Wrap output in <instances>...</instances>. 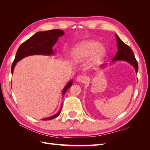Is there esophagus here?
I'll return each mask as SVG.
<instances>
[{"label": "esophagus", "instance_id": "esophagus-1", "mask_svg": "<svg viewBox=\"0 0 150 150\" xmlns=\"http://www.w3.org/2000/svg\"><path fill=\"white\" fill-rule=\"evenodd\" d=\"M76 81H78V82H79V83H84L85 81H86V78H85L84 76L81 75V76H79L77 77Z\"/></svg>", "mask_w": 150, "mask_h": 150}]
</instances>
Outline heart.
Here are the masks:
<instances>
[{"label":"heart","instance_id":"1","mask_svg":"<svg viewBox=\"0 0 150 150\" xmlns=\"http://www.w3.org/2000/svg\"><path fill=\"white\" fill-rule=\"evenodd\" d=\"M106 54V48L98 40L89 39L79 43L72 49L71 56L75 62H81L88 60L94 64L100 62Z\"/></svg>","mask_w":150,"mask_h":150}]
</instances>
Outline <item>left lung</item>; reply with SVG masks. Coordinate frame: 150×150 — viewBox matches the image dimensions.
<instances>
[{
	"mask_svg": "<svg viewBox=\"0 0 150 150\" xmlns=\"http://www.w3.org/2000/svg\"><path fill=\"white\" fill-rule=\"evenodd\" d=\"M115 36L116 38L117 51L115 57L113 58L112 62L110 63V64H112V63L115 62L117 61H122L128 62L129 64H130L134 67V69H135L136 71V74H137V72L138 71V65L132 49H131L128 45H126L122 42L117 34H115ZM107 64H103L99 66V67H104Z\"/></svg>",
	"mask_w": 150,
	"mask_h": 150,
	"instance_id": "left-lung-1",
	"label": "left lung"
}]
</instances>
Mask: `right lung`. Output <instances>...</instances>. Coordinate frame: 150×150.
Returning a JSON list of instances; mask_svg holds the SVG:
<instances>
[{"mask_svg":"<svg viewBox=\"0 0 150 150\" xmlns=\"http://www.w3.org/2000/svg\"><path fill=\"white\" fill-rule=\"evenodd\" d=\"M64 34V32L59 29H54L47 31L38 32L34 34L31 38L22 43L16 54L15 59L13 61L11 73L13 74L14 67L17 63L22 59L29 56L33 55H44V56H53L55 51L52 49L54 45L55 44L58 38ZM72 84V80H70L63 88L62 91V96H64L66 91L71 88ZM62 103L60 110L54 115L45 117L42 120H51L57 117L61 111Z\"/></svg>","mask_w":150,"mask_h":150,"instance_id":"obj_1","label":"right lung"}]
</instances>
